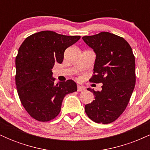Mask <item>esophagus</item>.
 <instances>
[{"label":"esophagus","mask_w":150,"mask_h":150,"mask_svg":"<svg viewBox=\"0 0 150 150\" xmlns=\"http://www.w3.org/2000/svg\"><path fill=\"white\" fill-rule=\"evenodd\" d=\"M85 87H82V86H77V92H83V91H85Z\"/></svg>","instance_id":"34e87169"}]
</instances>
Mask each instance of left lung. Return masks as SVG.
<instances>
[{"label": "left lung", "mask_w": 150, "mask_h": 150, "mask_svg": "<svg viewBox=\"0 0 150 150\" xmlns=\"http://www.w3.org/2000/svg\"><path fill=\"white\" fill-rule=\"evenodd\" d=\"M82 39L97 55L89 82L103 84L100 92L87 89L94 99L85 105V113L95 123H111L125 111L133 92L135 56L128 43L116 34L102 32Z\"/></svg>", "instance_id": "left-lung-1"}]
</instances>
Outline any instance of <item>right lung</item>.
<instances>
[{"mask_svg":"<svg viewBox=\"0 0 150 150\" xmlns=\"http://www.w3.org/2000/svg\"><path fill=\"white\" fill-rule=\"evenodd\" d=\"M80 36H66L53 31H42L22 42L15 58V84L22 106L31 117L46 122L61 111L66 94L77 91L73 80L55 84L52 68L61 63L65 49Z\"/></svg>","mask_w":150,"mask_h":150,"instance_id":"add662e5","label":"right lung"}]
</instances>
